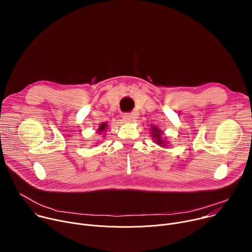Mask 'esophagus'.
<instances>
[{
  "instance_id": "34e87169",
  "label": "esophagus",
  "mask_w": 252,
  "mask_h": 252,
  "mask_svg": "<svg viewBox=\"0 0 252 252\" xmlns=\"http://www.w3.org/2000/svg\"><path fill=\"white\" fill-rule=\"evenodd\" d=\"M131 120H132V117L129 114H124L123 115V121L124 122L129 123V122H131Z\"/></svg>"
}]
</instances>
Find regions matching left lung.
Listing matches in <instances>:
<instances>
[{"instance_id": "8db88e82", "label": "left lung", "mask_w": 252, "mask_h": 252, "mask_svg": "<svg viewBox=\"0 0 252 252\" xmlns=\"http://www.w3.org/2000/svg\"><path fill=\"white\" fill-rule=\"evenodd\" d=\"M152 134H153V137L155 138L156 142L158 143V145H160L161 147H165V140H162L161 138V130H159L157 126H153L152 127Z\"/></svg>"}]
</instances>
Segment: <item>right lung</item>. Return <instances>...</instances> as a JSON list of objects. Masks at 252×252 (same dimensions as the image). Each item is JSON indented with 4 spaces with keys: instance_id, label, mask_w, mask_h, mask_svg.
Listing matches in <instances>:
<instances>
[{
    "instance_id": "1",
    "label": "right lung",
    "mask_w": 252,
    "mask_h": 252,
    "mask_svg": "<svg viewBox=\"0 0 252 252\" xmlns=\"http://www.w3.org/2000/svg\"><path fill=\"white\" fill-rule=\"evenodd\" d=\"M106 126H107V125L104 123V124H101L100 126H99V127H98V129H97V131H98V133H100V132H102L105 128H106Z\"/></svg>"
}]
</instances>
